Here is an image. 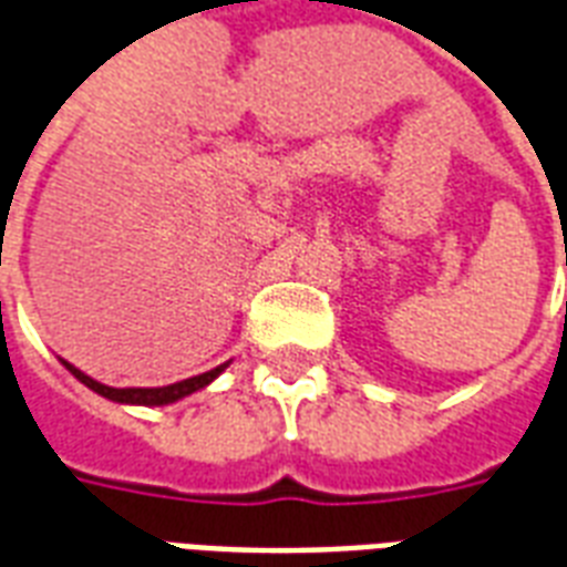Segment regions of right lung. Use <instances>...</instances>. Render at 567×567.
I'll return each instance as SVG.
<instances>
[{
    "label": "right lung",
    "instance_id": "add662e5",
    "mask_svg": "<svg viewBox=\"0 0 567 567\" xmlns=\"http://www.w3.org/2000/svg\"><path fill=\"white\" fill-rule=\"evenodd\" d=\"M64 369L71 371L76 380H82L89 389H94L97 395H103V399L121 401V404H172V401L184 399V395H189V392L207 386V383H210L219 371L226 369V365H216V369L205 371V374H198V378H187V380H181V383H172V386H157V389H112L97 383V380H92L89 374H82L80 369H73L71 362H64Z\"/></svg>",
    "mask_w": 567,
    "mask_h": 567
}]
</instances>
